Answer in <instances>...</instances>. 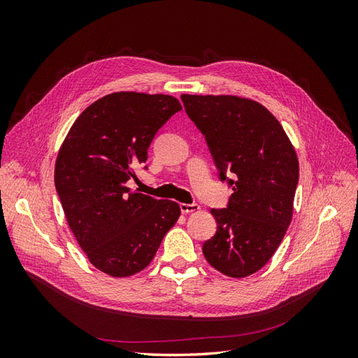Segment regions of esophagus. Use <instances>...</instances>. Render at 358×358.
I'll return each instance as SVG.
<instances>
[{
	"label": "esophagus",
	"mask_w": 358,
	"mask_h": 358,
	"mask_svg": "<svg viewBox=\"0 0 358 358\" xmlns=\"http://www.w3.org/2000/svg\"><path fill=\"white\" fill-rule=\"evenodd\" d=\"M200 209V206L197 203H191V204H187V203H180V210L182 213H191V212H197Z\"/></svg>",
	"instance_id": "1"
}]
</instances>
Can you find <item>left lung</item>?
<instances>
[{"mask_svg":"<svg viewBox=\"0 0 358 358\" xmlns=\"http://www.w3.org/2000/svg\"><path fill=\"white\" fill-rule=\"evenodd\" d=\"M204 136L221 182L233 188L224 209H212L216 233L203 243L208 263L231 278L262 268L292 216L299 182L296 150L264 106L233 95H180Z\"/></svg>","mask_w":358,"mask_h":358,"instance_id":"8db88e82","label":"left lung"}]
</instances>
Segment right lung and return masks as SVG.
<instances>
[{
    "mask_svg": "<svg viewBox=\"0 0 358 358\" xmlns=\"http://www.w3.org/2000/svg\"><path fill=\"white\" fill-rule=\"evenodd\" d=\"M162 94L115 92L80 113L64 140L55 187L73 234L101 272L125 278L143 270L176 224V201L129 191L158 129L176 112ZM145 170L148 166L143 167Z\"/></svg>",
    "mask_w": 358,
    "mask_h": 358,
    "instance_id": "obj_1",
    "label": "right lung"
}]
</instances>
